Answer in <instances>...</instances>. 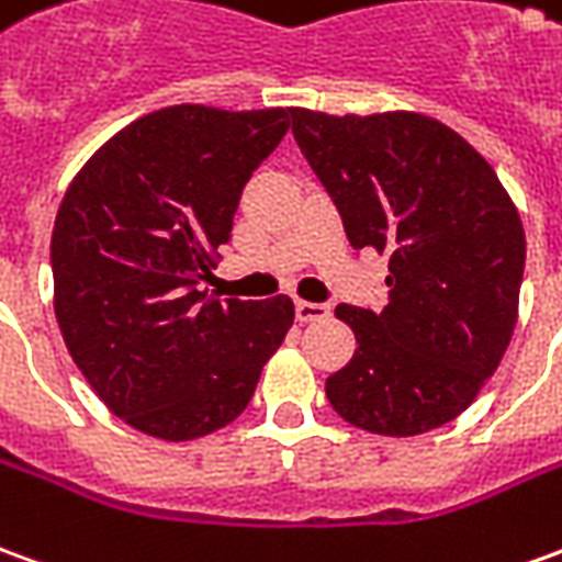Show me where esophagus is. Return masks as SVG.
<instances>
[{"label":"esophagus","mask_w":562,"mask_h":562,"mask_svg":"<svg viewBox=\"0 0 562 562\" xmlns=\"http://www.w3.org/2000/svg\"><path fill=\"white\" fill-rule=\"evenodd\" d=\"M294 316L297 322H322L331 316V310L325 304H313V301H294Z\"/></svg>","instance_id":"obj_1"}]
</instances>
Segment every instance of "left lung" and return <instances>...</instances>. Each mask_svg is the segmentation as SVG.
<instances>
[{
	"instance_id": "1",
	"label": "left lung",
	"mask_w": 562,
	"mask_h": 562,
	"mask_svg": "<svg viewBox=\"0 0 562 562\" xmlns=\"http://www.w3.org/2000/svg\"><path fill=\"white\" fill-rule=\"evenodd\" d=\"M292 133L352 249L390 255L386 307L335 310L356 352L325 380L328 402L390 438L457 419L499 368L517 322L527 237L499 176L417 112L294 109Z\"/></svg>"
}]
</instances>
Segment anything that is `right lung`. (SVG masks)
<instances>
[{"label": "right lung", "instance_id": "1", "mask_svg": "<svg viewBox=\"0 0 562 562\" xmlns=\"http://www.w3.org/2000/svg\"><path fill=\"white\" fill-rule=\"evenodd\" d=\"M294 109L170 105L81 167L50 237L54 313L69 356L133 429L191 441L237 419L292 328V297L200 292L240 194Z\"/></svg>", "mask_w": 562, "mask_h": 562}]
</instances>
